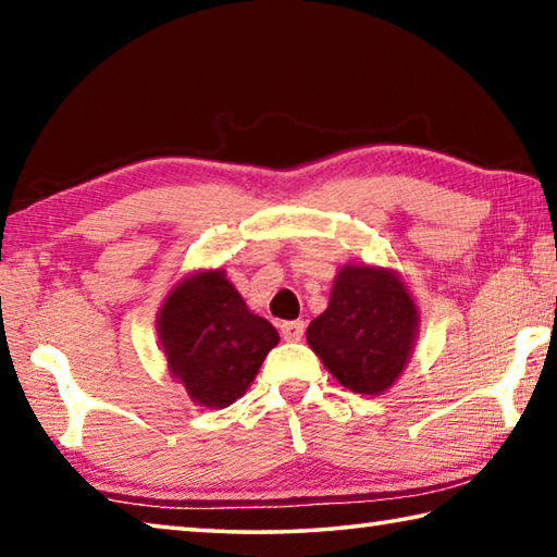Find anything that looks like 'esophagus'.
<instances>
[{"mask_svg":"<svg viewBox=\"0 0 557 557\" xmlns=\"http://www.w3.org/2000/svg\"><path fill=\"white\" fill-rule=\"evenodd\" d=\"M280 334L285 342H299L305 336V322H285L280 326Z\"/></svg>","mask_w":557,"mask_h":557,"instance_id":"1","label":"esophagus"}]
</instances>
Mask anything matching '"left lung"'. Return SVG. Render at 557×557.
I'll list each match as a JSON object with an SVG mask.
<instances>
[{"instance_id": "left-lung-1", "label": "left lung", "mask_w": 557, "mask_h": 557, "mask_svg": "<svg viewBox=\"0 0 557 557\" xmlns=\"http://www.w3.org/2000/svg\"><path fill=\"white\" fill-rule=\"evenodd\" d=\"M420 312L398 270L346 262L329 307L307 326V344L344 388L383 395L408 366Z\"/></svg>"}]
</instances>
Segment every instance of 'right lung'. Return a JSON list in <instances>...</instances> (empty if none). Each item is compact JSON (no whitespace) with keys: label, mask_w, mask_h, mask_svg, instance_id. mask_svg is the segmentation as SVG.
Masks as SVG:
<instances>
[{"label":"right lung","mask_w":557,"mask_h":557,"mask_svg":"<svg viewBox=\"0 0 557 557\" xmlns=\"http://www.w3.org/2000/svg\"><path fill=\"white\" fill-rule=\"evenodd\" d=\"M157 336L172 379L213 410L243 398L280 342L277 329L250 312L221 268L188 272L169 289Z\"/></svg>","instance_id":"obj_1"}]
</instances>
